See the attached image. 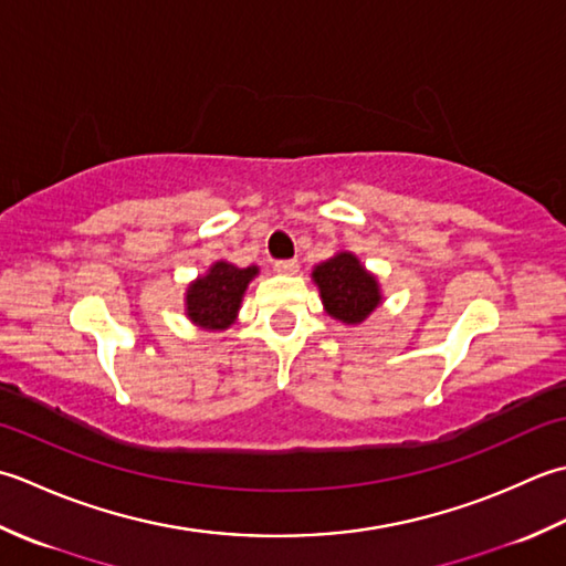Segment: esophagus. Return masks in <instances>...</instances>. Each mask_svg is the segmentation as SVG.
<instances>
[{
	"label": "esophagus",
	"instance_id": "34e87169",
	"mask_svg": "<svg viewBox=\"0 0 566 566\" xmlns=\"http://www.w3.org/2000/svg\"><path fill=\"white\" fill-rule=\"evenodd\" d=\"M273 269L279 271V273L291 275V273H295V271H297V261H295V259H281V261H273Z\"/></svg>",
	"mask_w": 566,
	"mask_h": 566
}]
</instances>
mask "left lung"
I'll list each match as a JSON object with an SVG mask.
<instances>
[{
  "label": "left lung",
  "mask_w": 566,
  "mask_h": 566,
  "mask_svg": "<svg viewBox=\"0 0 566 566\" xmlns=\"http://www.w3.org/2000/svg\"><path fill=\"white\" fill-rule=\"evenodd\" d=\"M313 279L322 300H325L327 313L334 319L347 322V325L364 322L380 303L376 279L361 266L354 253L342 251L329 261L319 263Z\"/></svg>",
  "instance_id": "8db88e82"
}]
</instances>
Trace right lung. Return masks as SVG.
<instances>
[{"instance_id": "add662e5", "label": "right lung", "mask_w": 566, "mask_h": 566, "mask_svg": "<svg viewBox=\"0 0 566 566\" xmlns=\"http://www.w3.org/2000/svg\"><path fill=\"white\" fill-rule=\"evenodd\" d=\"M259 273L256 266L237 269L217 261L210 273L188 287V317L207 329H224L234 322L249 281Z\"/></svg>"}]
</instances>
